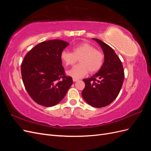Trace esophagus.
<instances>
[{"label": "esophagus", "mask_w": 151, "mask_h": 151, "mask_svg": "<svg viewBox=\"0 0 151 151\" xmlns=\"http://www.w3.org/2000/svg\"><path fill=\"white\" fill-rule=\"evenodd\" d=\"M78 81V79H77L73 78V81H74V82H76V81Z\"/></svg>", "instance_id": "esophagus-1"}]
</instances>
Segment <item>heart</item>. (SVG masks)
Listing matches in <instances>:
<instances>
[{
  "label": "heart",
  "instance_id": "b5f03b06",
  "mask_svg": "<svg viewBox=\"0 0 151 151\" xmlns=\"http://www.w3.org/2000/svg\"><path fill=\"white\" fill-rule=\"evenodd\" d=\"M62 60L66 65H73L79 59L78 65L68 70L67 74L74 78L79 79L85 76L89 71L94 73L101 68L104 56L103 53L95 50L89 43L84 42L77 45L72 49V52L63 50L60 54Z\"/></svg>",
  "mask_w": 151,
  "mask_h": 151
}]
</instances>
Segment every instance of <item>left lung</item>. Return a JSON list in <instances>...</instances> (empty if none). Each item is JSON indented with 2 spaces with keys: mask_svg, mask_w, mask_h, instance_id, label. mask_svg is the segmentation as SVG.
I'll return each instance as SVG.
<instances>
[{
  "mask_svg": "<svg viewBox=\"0 0 151 151\" xmlns=\"http://www.w3.org/2000/svg\"><path fill=\"white\" fill-rule=\"evenodd\" d=\"M101 47L104 62L99 70L83 81L86 84L82 96L87 103L95 108L111 104L119 94L124 80V71L121 60L113 49L96 38H93Z\"/></svg>",
  "mask_w": 151,
  "mask_h": 151,
  "instance_id": "left-lung-1",
  "label": "left lung"
}]
</instances>
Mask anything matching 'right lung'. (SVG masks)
Instances as JSON below:
<instances>
[{
    "instance_id": "1",
    "label": "right lung",
    "mask_w": 151,
    "mask_h": 151,
    "mask_svg": "<svg viewBox=\"0 0 151 151\" xmlns=\"http://www.w3.org/2000/svg\"><path fill=\"white\" fill-rule=\"evenodd\" d=\"M69 43L60 40L43 42L26 54L21 75L27 92L38 104L50 107L60 103L72 84L65 76L60 54Z\"/></svg>"
}]
</instances>
